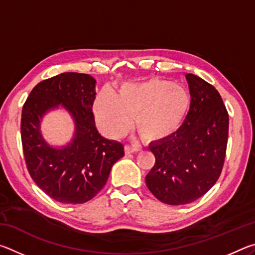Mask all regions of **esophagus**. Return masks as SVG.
<instances>
[{"mask_svg":"<svg viewBox=\"0 0 255 255\" xmlns=\"http://www.w3.org/2000/svg\"><path fill=\"white\" fill-rule=\"evenodd\" d=\"M139 150V147L133 145H125V153L126 154H131V153H137Z\"/></svg>","mask_w":255,"mask_h":255,"instance_id":"esophagus-1","label":"esophagus"}]
</instances>
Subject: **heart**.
I'll return each mask as SVG.
<instances>
[{
	"label": "heart",
	"instance_id": "1",
	"mask_svg": "<svg viewBox=\"0 0 255 255\" xmlns=\"http://www.w3.org/2000/svg\"><path fill=\"white\" fill-rule=\"evenodd\" d=\"M190 108V98L182 88L167 80L150 79L126 83L115 94L103 89L93 105L98 127L110 138L128 131L131 118L144 139H167L182 126Z\"/></svg>",
	"mask_w": 255,
	"mask_h": 255
}]
</instances>
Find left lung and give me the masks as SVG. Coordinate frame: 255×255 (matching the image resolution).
I'll return each instance as SVG.
<instances>
[{"mask_svg": "<svg viewBox=\"0 0 255 255\" xmlns=\"http://www.w3.org/2000/svg\"><path fill=\"white\" fill-rule=\"evenodd\" d=\"M191 102L173 136L150 144L155 165L146 175L149 191L167 205L197 200L218 180L225 161L228 112L221 94L195 74H187Z\"/></svg>", "mask_w": 255, "mask_h": 255, "instance_id": "obj_1", "label": "left lung"}]
</instances>
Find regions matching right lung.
I'll return each instance as SVG.
<instances>
[{"instance_id":"add662e5","label":"right lung","mask_w":255,"mask_h":255,"mask_svg":"<svg viewBox=\"0 0 255 255\" xmlns=\"http://www.w3.org/2000/svg\"><path fill=\"white\" fill-rule=\"evenodd\" d=\"M96 80L82 73H62L38 83L21 115V140L27 169L46 195L62 204H84L105 187L111 167L122 158L124 145L99 133L92 107ZM59 104L76 123L71 143L51 148L40 132V120Z\"/></svg>"}]
</instances>
